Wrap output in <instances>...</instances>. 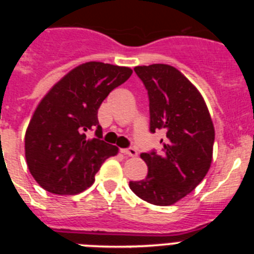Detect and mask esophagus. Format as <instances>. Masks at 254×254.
<instances>
[{
	"instance_id": "1",
	"label": "esophagus",
	"mask_w": 254,
	"mask_h": 254,
	"mask_svg": "<svg viewBox=\"0 0 254 254\" xmlns=\"http://www.w3.org/2000/svg\"><path fill=\"white\" fill-rule=\"evenodd\" d=\"M122 152L127 156H137V150L134 149V147H128V149H122Z\"/></svg>"
}]
</instances>
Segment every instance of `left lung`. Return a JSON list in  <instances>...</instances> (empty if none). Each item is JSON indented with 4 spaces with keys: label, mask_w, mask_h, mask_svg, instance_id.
<instances>
[{
    "label": "left lung",
    "mask_w": 254,
    "mask_h": 254,
    "mask_svg": "<svg viewBox=\"0 0 254 254\" xmlns=\"http://www.w3.org/2000/svg\"><path fill=\"white\" fill-rule=\"evenodd\" d=\"M134 72L149 94L150 131L164 129L167 140L160 154H141L147 176L129 182V188L146 202L169 206L190 193L207 174L214 123L202 95L176 67L155 64L134 67Z\"/></svg>",
    "instance_id": "obj_1"
}]
</instances>
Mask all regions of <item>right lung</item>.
Wrapping results in <instances>:
<instances>
[{
    "label": "right lung",
    "instance_id": "add662e5",
    "mask_svg": "<svg viewBox=\"0 0 254 254\" xmlns=\"http://www.w3.org/2000/svg\"><path fill=\"white\" fill-rule=\"evenodd\" d=\"M132 75L129 67L86 62L71 69L44 95L25 133V158L38 185L51 193L76 194L118 147L104 142L98 109L113 89ZM97 128V137L84 132Z\"/></svg>",
    "mask_w": 254,
    "mask_h": 254
}]
</instances>
